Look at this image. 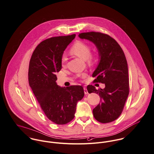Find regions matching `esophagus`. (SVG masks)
Masks as SVG:
<instances>
[{"mask_svg":"<svg viewBox=\"0 0 154 154\" xmlns=\"http://www.w3.org/2000/svg\"><path fill=\"white\" fill-rule=\"evenodd\" d=\"M84 92L85 94H88V90H87V88L86 87H84Z\"/></svg>","mask_w":154,"mask_h":154,"instance_id":"34e87169","label":"esophagus"}]
</instances>
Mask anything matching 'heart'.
<instances>
[{"label":"heart","instance_id":"heart-1","mask_svg":"<svg viewBox=\"0 0 154 154\" xmlns=\"http://www.w3.org/2000/svg\"><path fill=\"white\" fill-rule=\"evenodd\" d=\"M72 54L77 56V57L86 60L88 62L92 63L94 60V57L91 55V50L90 46L83 41H77L75 42L70 49ZM67 61V57L66 54H63L61 57V64L62 66L66 65ZM85 74H83L85 76Z\"/></svg>","mask_w":154,"mask_h":154}]
</instances>
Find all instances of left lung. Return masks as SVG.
Returning a JSON list of instances; mask_svg holds the SVG:
<instances>
[{
    "instance_id": "left-lung-1",
    "label": "left lung",
    "mask_w": 154,
    "mask_h": 154,
    "mask_svg": "<svg viewBox=\"0 0 154 154\" xmlns=\"http://www.w3.org/2000/svg\"><path fill=\"white\" fill-rule=\"evenodd\" d=\"M81 39L92 42L97 47L99 64L92 77L94 82L105 84L104 89H96L88 85L89 93L98 94L100 103L93 109L95 119L101 123L115 121L121 115L129 94L127 61L125 54L115 39L109 35L95 32L79 33Z\"/></svg>"
}]
</instances>
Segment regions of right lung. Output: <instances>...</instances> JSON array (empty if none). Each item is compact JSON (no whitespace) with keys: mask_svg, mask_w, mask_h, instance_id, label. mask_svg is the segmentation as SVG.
<instances>
[{"mask_svg":"<svg viewBox=\"0 0 154 154\" xmlns=\"http://www.w3.org/2000/svg\"><path fill=\"white\" fill-rule=\"evenodd\" d=\"M75 37L73 34L42 41L29 62V86L46 116L57 125L66 124L74 119L77 102L85 95L82 86L63 88L56 82V74L62 69L61 57Z\"/></svg>","mask_w":154,"mask_h":154,"instance_id":"obj_1","label":"right lung"}]
</instances>
